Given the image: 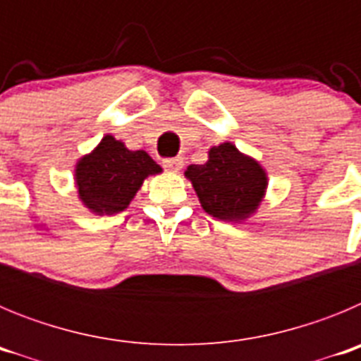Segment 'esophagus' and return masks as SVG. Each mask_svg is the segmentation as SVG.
<instances>
[{"instance_id": "1", "label": "esophagus", "mask_w": 361, "mask_h": 361, "mask_svg": "<svg viewBox=\"0 0 361 361\" xmlns=\"http://www.w3.org/2000/svg\"><path fill=\"white\" fill-rule=\"evenodd\" d=\"M162 166H164V168L168 171H178L184 166V161L180 157L164 159V161H162Z\"/></svg>"}]
</instances>
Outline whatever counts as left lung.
I'll use <instances>...</instances> for the list:
<instances>
[{"mask_svg":"<svg viewBox=\"0 0 361 361\" xmlns=\"http://www.w3.org/2000/svg\"><path fill=\"white\" fill-rule=\"evenodd\" d=\"M184 175L195 188L204 212L220 220L247 219L264 199L267 186L262 166L231 142L209 149L208 162L188 166Z\"/></svg>","mask_w":361,"mask_h":361,"instance_id":"obj_1","label":"left lung"}]
</instances>
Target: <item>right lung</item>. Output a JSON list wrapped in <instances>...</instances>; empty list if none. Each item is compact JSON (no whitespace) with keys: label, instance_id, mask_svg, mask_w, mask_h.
I'll return each mask as SVG.
<instances>
[{"label":"right lung","instance_id":"obj_1","mask_svg":"<svg viewBox=\"0 0 361 361\" xmlns=\"http://www.w3.org/2000/svg\"><path fill=\"white\" fill-rule=\"evenodd\" d=\"M161 171L146 152H130L123 142L106 135L75 166L79 199L97 215H116L128 208L148 175Z\"/></svg>","mask_w":361,"mask_h":361}]
</instances>
